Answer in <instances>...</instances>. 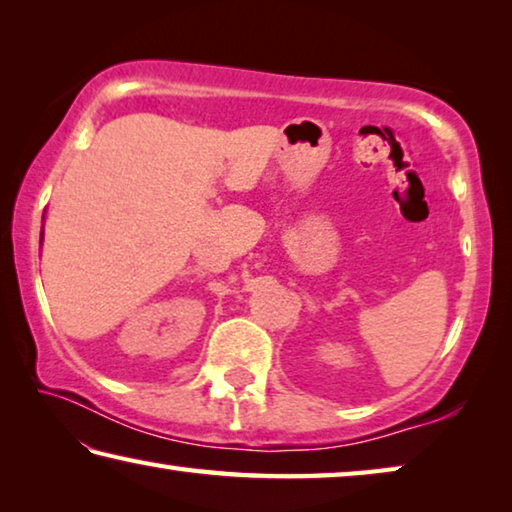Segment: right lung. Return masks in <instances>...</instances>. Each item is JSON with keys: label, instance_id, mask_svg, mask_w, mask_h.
I'll return each mask as SVG.
<instances>
[{"label": "right lung", "instance_id": "right-lung-1", "mask_svg": "<svg viewBox=\"0 0 512 512\" xmlns=\"http://www.w3.org/2000/svg\"><path fill=\"white\" fill-rule=\"evenodd\" d=\"M40 245H42V238H40Z\"/></svg>", "mask_w": 512, "mask_h": 512}]
</instances>
